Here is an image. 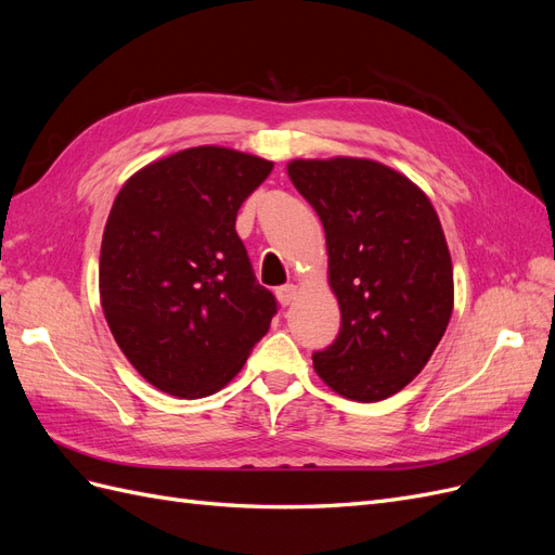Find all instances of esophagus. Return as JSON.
Listing matches in <instances>:
<instances>
[{
	"mask_svg": "<svg viewBox=\"0 0 555 555\" xmlns=\"http://www.w3.org/2000/svg\"><path fill=\"white\" fill-rule=\"evenodd\" d=\"M275 294H278V300L282 306H289V304H294L298 287H296V284H284V287H280Z\"/></svg>",
	"mask_w": 555,
	"mask_h": 555,
	"instance_id": "esophagus-1",
	"label": "esophagus"
}]
</instances>
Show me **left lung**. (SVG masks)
<instances>
[{"label":"left lung","mask_w":555,"mask_h":555,"mask_svg":"<svg viewBox=\"0 0 555 555\" xmlns=\"http://www.w3.org/2000/svg\"><path fill=\"white\" fill-rule=\"evenodd\" d=\"M287 173L324 224L343 314L314 371L349 400L389 398L424 371L453 312L440 217L422 188L375 159H294Z\"/></svg>","instance_id":"8db88e82"}]
</instances>
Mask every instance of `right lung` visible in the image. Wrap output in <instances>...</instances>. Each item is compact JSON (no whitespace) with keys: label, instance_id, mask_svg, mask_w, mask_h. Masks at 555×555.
<instances>
[{"label":"right lung","instance_id":"obj_1","mask_svg":"<svg viewBox=\"0 0 555 555\" xmlns=\"http://www.w3.org/2000/svg\"><path fill=\"white\" fill-rule=\"evenodd\" d=\"M273 162L198 145L150 162L117 192L99 255V298L117 347L155 389L204 398L241 373L271 326L273 294L236 233Z\"/></svg>","mask_w":555,"mask_h":555}]
</instances>
